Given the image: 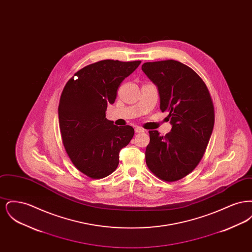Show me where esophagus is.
<instances>
[{
  "instance_id": "34e87169",
  "label": "esophagus",
  "mask_w": 252,
  "mask_h": 252,
  "mask_svg": "<svg viewBox=\"0 0 252 252\" xmlns=\"http://www.w3.org/2000/svg\"><path fill=\"white\" fill-rule=\"evenodd\" d=\"M135 132L136 133H143L144 132V128H142V127H140V126H137L136 128H135Z\"/></svg>"
}]
</instances>
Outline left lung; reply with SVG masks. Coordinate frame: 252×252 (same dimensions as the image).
Returning <instances> with one entry per match:
<instances>
[{
  "instance_id": "left-lung-1",
  "label": "left lung",
  "mask_w": 252,
  "mask_h": 252,
  "mask_svg": "<svg viewBox=\"0 0 252 252\" xmlns=\"http://www.w3.org/2000/svg\"><path fill=\"white\" fill-rule=\"evenodd\" d=\"M142 70L156 85L160 110L168 111L171 131L150 130L145 150L148 169L173 182L190 174L201 160L215 125V108L201 77L177 60L146 62Z\"/></svg>"
}]
</instances>
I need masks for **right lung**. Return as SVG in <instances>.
<instances>
[{"mask_svg": "<svg viewBox=\"0 0 252 252\" xmlns=\"http://www.w3.org/2000/svg\"><path fill=\"white\" fill-rule=\"evenodd\" d=\"M141 61L106 60L90 64L66 83L59 106L62 143L72 164L87 177L106 178L119 164L120 150L131 141L134 128L117 126L106 118L122 81Z\"/></svg>", "mask_w": 252, "mask_h": 252, "instance_id": "1", "label": "right lung"}]
</instances>
